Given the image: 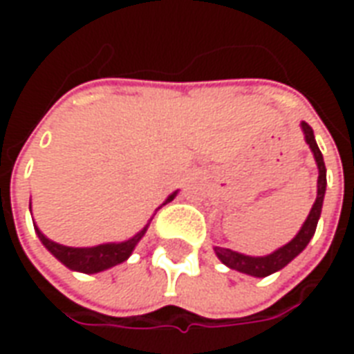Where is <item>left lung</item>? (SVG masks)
Segmentation results:
<instances>
[{
    "label": "left lung",
    "instance_id": "1",
    "mask_svg": "<svg viewBox=\"0 0 354 354\" xmlns=\"http://www.w3.org/2000/svg\"><path fill=\"white\" fill-rule=\"evenodd\" d=\"M301 131L305 134V142L311 147L315 161L319 167V180H317V199L313 203V208L307 220L301 225V230L297 231V235L290 243L281 246L279 250H274L273 254L267 256H245V254L233 252L230 248H222V246H214L216 256L220 258L223 266H227L230 269H235L239 273H246L250 277H267V274L277 273L281 271L282 267L288 266L290 261L296 258L297 254L304 252V248L309 245V241L317 231V223H319L320 212H322V201H324V193H326V167H324V159L320 153L317 140L313 134V129L309 124L301 121Z\"/></svg>",
    "mask_w": 354,
    "mask_h": 354
}]
</instances>
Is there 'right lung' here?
Returning <instances> with one entry per match:
<instances>
[{"label":"right lung","instance_id":"obj_1","mask_svg":"<svg viewBox=\"0 0 354 354\" xmlns=\"http://www.w3.org/2000/svg\"><path fill=\"white\" fill-rule=\"evenodd\" d=\"M176 193L178 192L169 195V199L165 201V205L174 199ZM30 208H32V205H30ZM34 227L35 233H37V237H39V241L43 243V246H45L60 263H64V266L68 267V269H72V271L93 274L100 273L104 269H109V267H113L117 266V263H123L124 260H129V256H131L132 250H134V246L138 245L140 239L146 235L149 223H147L144 230L138 231L134 237L129 239V241H123V243H106V245L91 246V248H73V246L58 245L55 241H50V239L45 237L35 223Z\"/></svg>","mask_w":354,"mask_h":354}]
</instances>
